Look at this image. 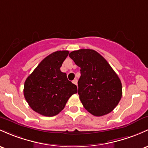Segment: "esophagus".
Listing matches in <instances>:
<instances>
[{"mask_svg":"<svg viewBox=\"0 0 148 148\" xmlns=\"http://www.w3.org/2000/svg\"><path fill=\"white\" fill-rule=\"evenodd\" d=\"M72 83L74 84H75V85L77 86V79H74V80L72 81Z\"/></svg>","mask_w":148,"mask_h":148,"instance_id":"esophagus-1","label":"esophagus"}]
</instances>
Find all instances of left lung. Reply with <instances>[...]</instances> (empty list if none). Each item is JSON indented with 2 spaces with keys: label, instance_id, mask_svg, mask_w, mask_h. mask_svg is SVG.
<instances>
[{
  "label": "left lung",
  "instance_id": "left-lung-1",
  "mask_svg": "<svg viewBox=\"0 0 148 148\" xmlns=\"http://www.w3.org/2000/svg\"><path fill=\"white\" fill-rule=\"evenodd\" d=\"M69 56L81 68L78 94L84 108L96 116L111 112L122 96V86L117 74L94 50H74Z\"/></svg>",
  "mask_w": 148,
  "mask_h": 148
}]
</instances>
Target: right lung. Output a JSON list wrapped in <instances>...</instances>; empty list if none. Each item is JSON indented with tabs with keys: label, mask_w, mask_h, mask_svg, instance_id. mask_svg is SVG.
I'll return each mask as SVG.
<instances>
[{
	"label": "right lung",
	"mask_w": 148,
	"mask_h": 148,
	"mask_svg": "<svg viewBox=\"0 0 148 148\" xmlns=\"http://www.w3.org/2000/svg\"><path fill=\"white\" fill-rule=\"evenodd\" d=\"M67 50L51 53L39 63L24 82V95L30 108L45 116H53L64 108L77 87L62 72Z\"/></svg>",
	"instance_id": "obj_1"
}]
</instances>
